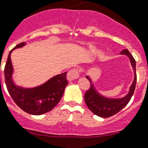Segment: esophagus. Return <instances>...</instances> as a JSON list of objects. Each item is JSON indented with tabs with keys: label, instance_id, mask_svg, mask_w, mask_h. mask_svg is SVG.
Here are the masks:
<instances>
[{
	"label": "esophagus",
	"instance_id": "34e87169",
	"mask_svg": "<svg viewBox=\"0 0 148 148\" xmlns=\"http://www.w3.org/2000/svg\"><path fill=\"white\" fill-rule=\"evenodd\" d=\"M79 76V71L77 69H73L70 71H69L67 74V79L69 81H73L78 79Z\"/></svg>",
	"mask_w": 148,
	"mask_h": 148
}]
</instances>
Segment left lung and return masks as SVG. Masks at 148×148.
Returning a JSON list of instances; mask_svg holds the SVG:
<instances>
[{
	"mask_svg": "<svg viewBox=\"0 0 148 148\" xmlns=\"http://www.w3.org/2000/svg\"><path fill=\"white\" fill-rule=\"evenodd\" d=\"M121 54L127 55L129 57L134 73V81L131 86L129 92L126 96H125L122 99H107V98H105L100 94H99V92H97V91L95 89L94 86L92 83L90 78L88 76H86V78L88 79L89 82H90V87L84 95L86 106H88L91 112H92L95 114H96L99 117H101V118H108V117L112 116V115H114L119 112H120L129 102L132 95L134 94V89H135L136 82H137L135 60L127 49L122 50Z\"/></svg>",
	"mask_w": 148,
	"mask_h": 148,
	"instance_id": "1",
	"label": "left lung"
}]
</instances>
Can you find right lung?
<instances>
[{
  "label": "right lung",
  "instance_id": "right-lung-1",
  "mask_svg": "<svg viewBox=\"0 0 148 148\" xmlns=\"http://www.w3.org/2000/svg\"><path fill=\"white\" fill-rule=\"evenodd\" d=\"M24 45L25 42H23L16 45L8 55L4 67L6 86L14 102L21 109L29 114L40 115L51 111L59 103L68 84L67 73L56 75L46 83L36 88H23L14 85L12 80L13 66L10 54L14 49Z\"/></svg>",
  "mask_w": 148,
  "mask_h": 148
}]
</instances>
